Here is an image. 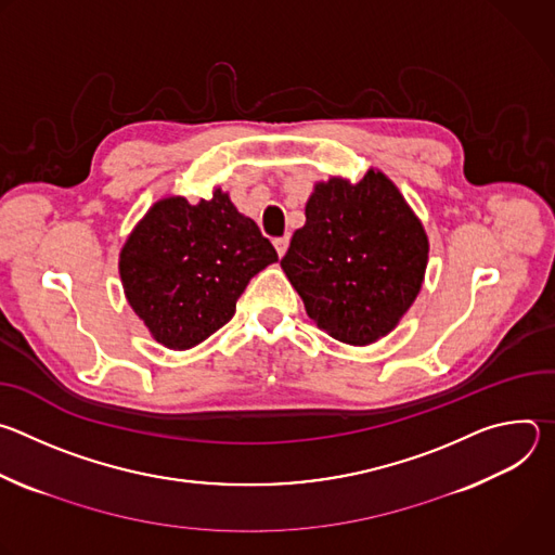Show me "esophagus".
I'll list each match as a JSON object with an SVG mask.
<instances>
[{
    "mask_svg": "<svg viewBox=\"0 0 555 555\" xmlns=\"http://www.w3.org/2000/svg\"><path fill=\"white\" fill-rule=\"evenodd\" d=\"M287 246H289V236H279V240H274V248H276L279 257H283L287 253Z\"/></svg>",
    "mask_w": 555,
    "mask_h": 555,
    "instance_id": "esophagus-1",
    "label": "esophagus"
}]
</instances>
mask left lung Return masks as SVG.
<instances>
[{
    "mask_svg": "<svg viewBox=\"0 0 555 555\" xmlns=\"http://www.w3.org/2000/svg\"><path fill=\"white\" fill-rule=\"evenodd\" d=\"M428 234L400 189L369 169L360 182H315L305 225L281 268L309 319L332 338L364 347L390 334L415 302Z\"/></svg>",
    "mask_w": 555,
    "mask_h": 555,
    "instance_id": "1",
    "label": "left lung"
}]
</instances>
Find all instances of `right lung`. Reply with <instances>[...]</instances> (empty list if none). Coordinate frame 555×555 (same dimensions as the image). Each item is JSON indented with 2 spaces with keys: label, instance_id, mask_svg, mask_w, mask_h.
<instances>
[{
  "label": "right lung",
  "instance_id": "right-lung-1",
  "mask_svg": "<svg viewBox=\"0 0 555 555\" xmlns=\"http://www.w3.org/2000/svg\"><path fill=\"white\" fill-rule=\"evenodd\" d=\"M276 261L259 225L215 189L197 204L155 202L127 236L118 272L151 338L184 351L221 330L250 279Z\"/></svg>",
  "mask_w": 555,
  "mask_h": 555
}]
</instances>
